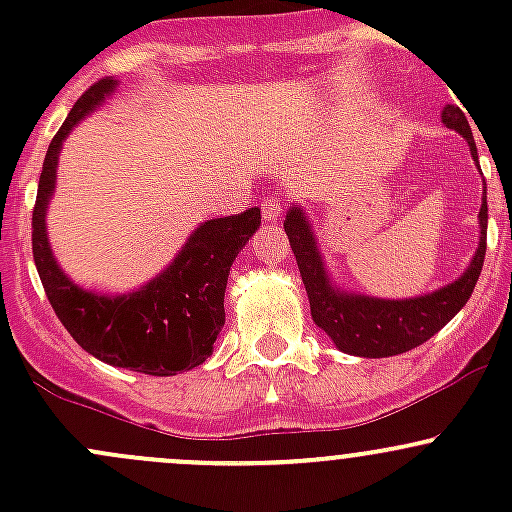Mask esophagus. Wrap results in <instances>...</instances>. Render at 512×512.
<instances>
[{
	"mask_svg": "<svg viewBox=\"0 0 512 512\" xmlns=\"http://www.w3.org/2000/svg\"><path fill=\"white\" fill-rule=\"evenodd\" d=\"M280 215H282L280 200L270 198L262 203V218H265V223H277V220H280Z\"/></svg>",
	"mask_w": 512,
	"mask_h": 512,
	"instance_id": "34e87169",
	"label": "esophagus"
}]
</instances>
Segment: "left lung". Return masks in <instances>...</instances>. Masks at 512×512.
<instances>
[{"mask_svg":"<svg viewBox=\"0 0 512 512\" xmlns=\"http://www.w3.org/2000/svg\"><path fill=\"white\" fill-rule=\"evenodd\" d=\"M441 121L466 138L468 146H471V156L478 163L476 141H473L466 113L458 106H446L441 113ZM478 225V250L468 270L456 282L431 294H423V297L379 299L334 287L329 282L327 267H324L322 255L317 250L307 215L302 213V208L292 205L285 218V232L294 257H297L299 275H302L304 289H307L314 324L324 329L344 354L366 356V359H381V356L409 352L418 344L428 342L438 329L446 327L466 307L473 289H476L485 260V230H488L485 193L478 213Z\"/></svg>","mask_w":512,"mask_h":512,"instance_id":"left-lung-1","label":"left lung"}]
</instances>
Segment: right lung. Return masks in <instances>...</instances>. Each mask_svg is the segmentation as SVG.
<instances>
[{
	"label": "right lung",
	"mask_w": 512,
	"mask_h": 512,
	"mask_svg": "<svg viewBox=\"0 0 512 512\" xmlns=\"http://www.w3.org/2000/svg\"><path fill=\"white\" fill-rule=\"evenodd\" d=\"M116 86V79H101L91 86L51 138L32 213L34 265L56 317L81 349L121 369L173 376L195 369L213 354L225 324L227 275L262 218L260 208H247L245 213L208 220L188 237L175 260L136 292L108 297L74 285L51 255L46 208L66 136Z\"/></svg>",
	"instance_id": "add662e5"
}]
</instances>
